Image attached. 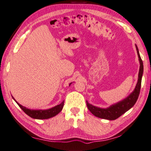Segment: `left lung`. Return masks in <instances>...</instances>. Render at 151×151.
<instances>
[{
	"label": "left lung",
	"mask_w": 151,
	"mask_h": 151,
	"mask_svg": "<svg viewBox=\"0 0 151 151\" xmlns=\"http://www.w3.org/2000/svg\"><path fill=\"white\" fill-rule=\"evenodd\" d=\"M136 47L140 65L139 73H138V82L137 84H136L134 91L127 98H126L125 99H124L122 101L118 102V104H114L113 106H110L108 108L106 109L99 108V107L93 106L92 105L88 104L87 101V106L88 110L95 116L99 118L109 119V120H114V119L118 118L119 116H121L122 115L127 111L131 107H132L134 105L136 104L140 94L141 81H142V76L143 74V63L142 59L140 58L138 47L137 46Z\"/></svg>",
	"instance_id": "8db88e82"
}]
</instances>
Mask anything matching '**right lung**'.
<instances>
[{"instance_id":"add662e5","label":"right lung","mask_w":151,"mask_h":151,"mask_svg":"<svg viewBox=\"0 0 151 151\" xmlns=\"http://www.w3.org/2000/svg\"><path fill=\"white\" fill-rule=\"evenodd\" d=\"M17 104L18 106L21 107V109H22L26 114L28 115L29 116H30L31 118H34V119H48L50 118H52V117L56 116L57 114L60 113V112L62 111V109H63V108L64 100L60 104L58 105V106L52 107V108H50L48 109H45V110L29 109L27 108H26L25 107H23L21 106V105H20L19 104H18L17 102Z\"/></svg>"}]
</instances>
